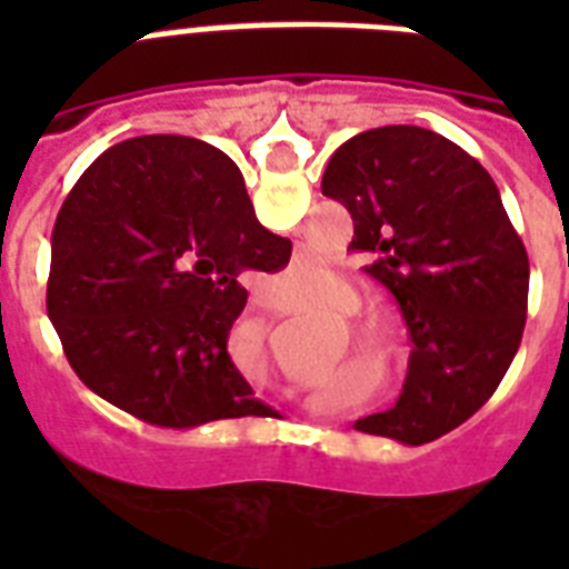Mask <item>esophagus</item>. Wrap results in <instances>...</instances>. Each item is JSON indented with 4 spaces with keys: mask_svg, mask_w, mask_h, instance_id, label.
<instances>
[{
    "mask_svg": "<svg viewBox=\"0 0 569 569\" xmlns=\"http://www.w3.org/2000/svg\"><path fill=\"white\" fill-rule=\"evenodd\" d=\"M259 307H266V310H277V301H274V298H271V295H268V292H262V295H259Z\"/></svg>",
    "mask_w": 569,
    "mask_h": 569,
    "instance_id": "obj_1",
    "label": "esophagus"
}]
</instances>
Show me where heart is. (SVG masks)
Wrapping results in <instances>:
<instances>
[{
  "mask_svg": "<svg viewBox=\"0 0 569 569\" xmlns=\"http://www.w3.org/2000/svg\"><path fill=\"white\" fill-rule=\"evenodd\" d=\"M298 271H301L303 280H310L312 271H310V262H303L298 259ZM360 307V289H357L351 280L346 277H333L321 295V310L325 312H355Z\"/></svg>",
  "mask_w": 569,
  "mask_h": 569,
  "instance_id": "b5f03b06",
  "label": "heart"
}]
</instances>
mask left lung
<instances>
[{"label": "left lung", "mask_w": 569, "mask_h": 569, "mask_svg": "<svg viewBox=\"0 0 569 569\" xmlns=\"http://www.w3.org/2000/svg\"><path fill=\"white\" fill-rule=\"evenodd\" d=\"M321 194L351 212V250L413 339L396 407L355 428L437 440L493 396L526 328L529 257L493 177L431 129L378 127L330 156Z\"/></svg>", "instance_id": "1"}]
</instances>
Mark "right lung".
Masks as SVG:
<instances>
[{
	"instance_id": "right-lung-1",
	"label": "right lung",
	"mask_w": 569,
	"mask_h": 569,
	"mask_svg": "<svg viewBox=\"0 0 569 569\" xmlns=\"http://www.w3.org/2000/svg\"><path fill=\"white\" fill-rule=\"evenodd\" d=\"M292 241L253 214L239 168L186 136L97 159L56 218L47 310L67 363L109 405L162 428L274 416L227 355L248 271Z\"/></svg>"
}]
</instances>
